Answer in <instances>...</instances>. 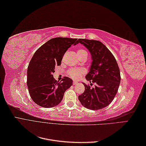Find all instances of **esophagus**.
<instances>
[{"label": "esophagus", "mask_w": 146, "mask_h": 146, "mask_svg": "<svg viewBox=\"0 0 146 146\" xmlns=\"http://www.w3.org/2000/svg\"><path fill=\"white\" fill-rule=\"evenodd\" d=\"M78 83L77 82H76V81H74V82H73V85H77Z\"/></svg>", "instance_id": "34e87169"}]
</instances>
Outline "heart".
<instances>
[{
    "mask_svg": "<svg viewBox=\"0 0 146 146\" xmlns=\"http://www.w3.org/2000/svg\"><path fill=\"white\" fill-rule=\"evenodd\" d=\"M77 56L78 58H80V56H82L84 55H87L86 52L83 49H78L77 51ZM84 72H85V70H84L83 69L72 68V69H70V70H69L68 75L69 77H70L74 79H78L81 77V76Z\"/></svg>",
    "mask_w": 146,
    "mask_h": 146,
    "instance_id": "obj_1",
    "label": "heart"
}]
</instances>
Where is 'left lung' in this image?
Listing matches in <instances>:
<instances>
[{
	"label": "left lung",
	"mask_w": 146,
	"mask_h": 146,
	"mask_svg": "<svg viewBox=\"0 0 146 146\" xmlns=\"http://www.w3.org/2000/svg\"><path fill=\"white\" fill-rule=\"evenodd\" d=\"M83 44L91 55L92 63L86 76L90 85L85 86V91L78 100L85 108L98 110L111 104L116 95L121 82L120 70L117 61L108 48L99 41L78 39L77 44ZM92 82L95 86L91 87Z\"/></svg>",
	"instance_id": "8db88e82"
}]
</instances>
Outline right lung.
<instances>
[{
    "label": "right lung",
    "instance_id": "add662e5",
    "mask_svg": "<svg viewBox=\"0 0 146 146\" xmlns=\"http://www.w3.org/2000/svg\"><path fill=\"white\" fill-rule=\"evenodd\" d=\"M77 39L58 37L47 41L35 52L27 69V87L35 103L44 108L58 105L65 91L72 86V80L64 77L56 80L52 74L55 66L61 64L63 55Z\"/></svg>",
    "mask_w": 146,
    "mask_h": 146
}]
</instances>
